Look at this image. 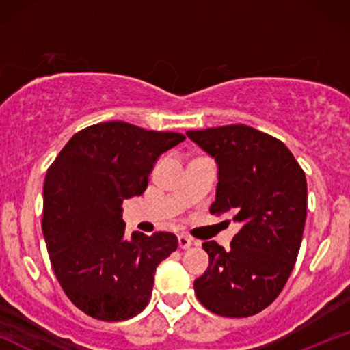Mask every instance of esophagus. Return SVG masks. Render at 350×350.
Returning <instances> with one entry per match:
<instances>
[{"label":"esophagus","instance_id":"obj_1","mask_svg":"<svg viewBox=\"0 0 350 350\" xmlns=\"http://www.w3.org/2000/svg\"><path fill=\"white\" fill-rule=\"evenodd\" d=\"M178 243H179V248H183V250H186V248H189L192 245V240L189 239L187 235L184 234H179L178 235Z\"/></svg>","mask_w":350,"mask_h":350}]
</instances>
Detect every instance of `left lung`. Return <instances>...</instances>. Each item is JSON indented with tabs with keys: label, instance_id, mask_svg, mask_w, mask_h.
Listing matches in <instances>:
<instances>
[{
	"label": "left lung",
	"instance_id": "8db88e82",
	"mask_svg": "<svg viewBox=\"0 0 350 350\" xmlns=\"http://www.w3.org/2000/svg\"><path fill=\"white\" fill-rule=\"evenodd\" d=\"M186 135L219 164L211 214L242 224L230 250L214 240L202 243L208 268L194 281L196 296L214 314L253 316L278 298L298 258L306 176L283 142L247 124Z\"/></svg>",
	"mask_w": 350,
	"mask_h": 350
}]
</instances>
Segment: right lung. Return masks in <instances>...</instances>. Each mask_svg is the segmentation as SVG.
Segmentation results:
<instances>
[{
	"mask_svg": "<svg viewBox=\"0 0 350 350\" xmlns=\"http://www.w3.org/2000/svg\"><path fill=\"white\" fill-rule=\"evenodd\" d=\"M124 122L75 133L47 170L42 232L52 270L72 303L95 319H130L150 303L154 271L178 248L170 232L124 237L122 204L142 196L156 159L184 142Z\"/></svg>",
	"mask_w": 350,
	"mask_h": 350,
	"instance_id": "right-lung-1",
	"label": "right lung"
}]
</instances>
